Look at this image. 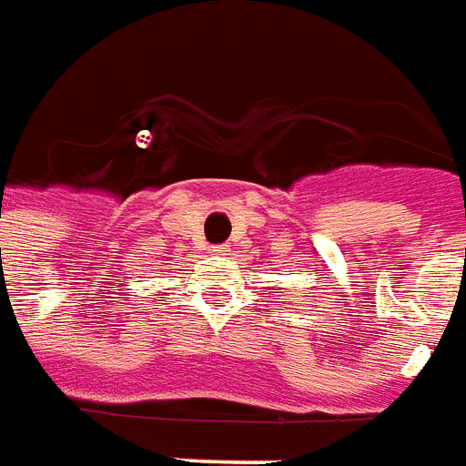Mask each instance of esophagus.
Returning a JSON list of instances; mask_svg holds the SVG:
<instances>
[{"instance_id": "34e87169", "label": "esophagus", "mask_w": 466, "mask_h": 466, "mask_svg": "<svg viewBox=\"0 0 466 466\" xmlns=\"http://www.w3.org/2000/svg\"><path fill=\"white\" fill-rule=\"evenodd\" d=\"M210 256L223 258V256H228V246H210Z\"/></svg>"}]
</instances>
